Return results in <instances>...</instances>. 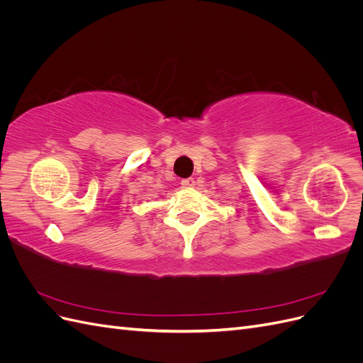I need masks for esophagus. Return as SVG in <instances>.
Returning a JSON list of instances; mask_svg holds the SVG:
<instances>
[{
  "label": "esophagus",
  "mask_w": 363,
  "mask_h": 363,
  "mask_svg": "<svg viewBox=\"0 0 363 363\" xmlns=\"http://www.w3.org/2000/svg\"><path fill=\"white\" fill-rule=\"evenodd\" d=\"M182 186H183V188H194L195 180L194 179H184V180H182Z\"/></svg>",
  "instance_id": "34e87169"
}]
</instances>
